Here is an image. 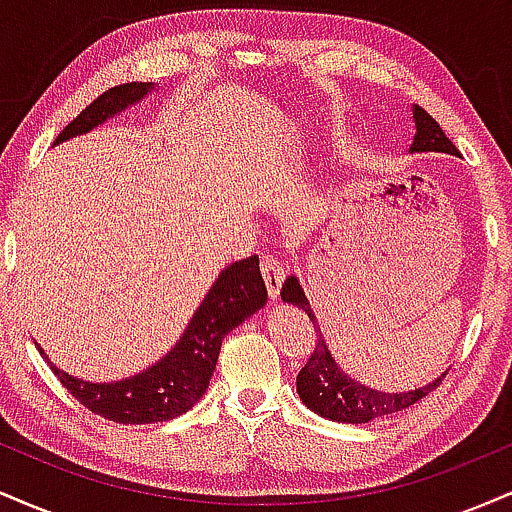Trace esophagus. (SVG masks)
I'll list each match as a JSON object with an SVG mask.
<instances>
[{"label":"esophagus","instance_id":"34e87169","mask_svg":"<svg viewBox=\"0 0 512 512\" xmlns=\"http://www.w3.org/2000/svg\"><path fill=\"white\" fill-rule=\"evenodd\" d=\"M260 269H262L264 284H267L269 296L276 298V296H279V291H281V284H284V279H286L284 262H281L276 255H262Z\"/></svg>","mask_w":512,"mask_h":512}]
</instances>
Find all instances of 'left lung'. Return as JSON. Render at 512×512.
<instances>
[{"label":"left lung","mask_w":512,"mask_h":512,"mask_svg":"<svg viewBox=\"0 0 512 512\" xmlns=\"http://www.w3.org/2000/svg\"><path fill=\"white\" fill-rule=\"evenodd\" d=\"M416 120V137L411 144V151H438V154L457 156L455 144L445 137L440 125L426 113L424 108L416 105L414 108ZM281 301L293 303L296 308H303L315 325V315L310 310L308 298L298 284L296 276L286 279L284 289H281ZM445 373L438 380L428 383L426 387L411 392H378L370 387L361 385L358 380L349 378L342 368L334 363V358L327 349V342L322 334H317L315 349L310 354L305 366L301 368L296 378V390L301 395L303 404L313 409L315 414L325 416L332 421H344V424H368V421L380 419V416L395 414V411L409 409L419 399L431 395L436 387L443 383Z\"/></svg>","instance_id":"left-lung-1"}]
</instances>
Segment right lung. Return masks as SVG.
<instances>
[{"mask_svg":"<svg viewBox=\"0 0 512 512\" xmlns=\"http://www.w3.org/2000/svg\"><path fill=\"white\" fill-rule=\"evenodd\" d=\"M151 88L154 84L144 81L108 88L62 129L55 144L91 132L127 105L142 101ZM264 303H267V286L260 274V260L252 255L223 269L173 351L134 378H125L120 383H86L52 366L40 346L38 351L50 363L57 380L88 411L117 424H158L185 414L202 399L219 361L221 339Z\"/></svg>","mask_w":512,"mask_h":512,"instance_id":"add662e5","label":"right lung"}]
</instances>
